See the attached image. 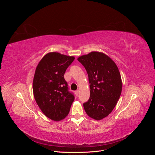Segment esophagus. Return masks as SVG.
<instances>
[{
	"label": "esophagus",
	"instance_id": "1",
	"mask_svg": "<svg viewBox=\"0 0 155 155\" xmlns=\"http://www.w3.org/2000/svg\"><path fill=\"white\" fill-rule=\"evenodd\" d=\"M75 94H76V96H78V94H79V91H75Z\"/></svg>",
	"mask_w": 155,
	"mask_h": 155
}]
</instances>
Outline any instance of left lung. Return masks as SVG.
Listing matches in <instances>:
<instances>
[{"instance_id": "1", "label": "left lung", "mask_w": 155, "mask_h": 155, "mask_svg": "<svg viewBox=\"0 0 155 155\" xmlns=\"http://www.w3.org/2000/svg\"><path fill=\"white\" fill-rule=\"evenodd\" d=\"M87 70L91 95L84 103L86 113L100 120L109 115L115 107L121 95L122 83L115 63L107 55L92 51L78 59Z\"/></svg>"}]
</instances>
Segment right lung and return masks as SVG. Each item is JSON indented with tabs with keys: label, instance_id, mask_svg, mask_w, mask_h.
I'll list each match as a JSON object with an SVG mask.
<instances>
[{
	"label": "right lung",
	"instance_id": "1",
	"mask_svg": "<svg viewBox=\"0 0 155 155\" xmlns=\"http://www.w3.org/2000/svg\"><path fill=\"white\" fill-rule=\"evenodd\" d=\"M74 58L58 52H50L37 65L33 81V92L36 103L50 119L59 121L68 113L74 100L64 78L67 68Z\"/></svg>",
	"mask_w": 155,
	"mask_h": 155
}]
</instances>
